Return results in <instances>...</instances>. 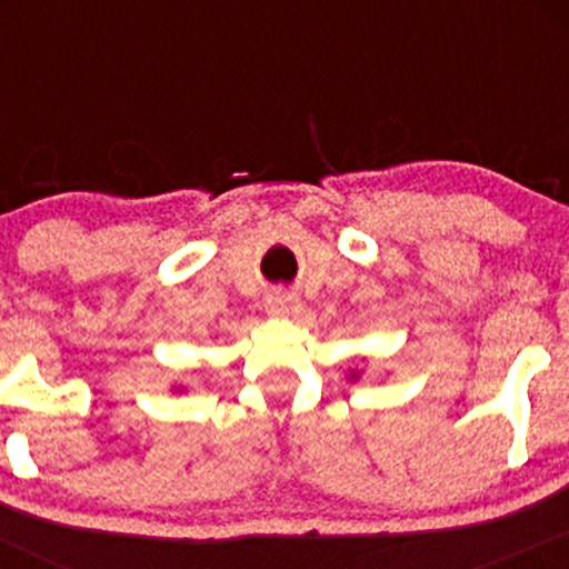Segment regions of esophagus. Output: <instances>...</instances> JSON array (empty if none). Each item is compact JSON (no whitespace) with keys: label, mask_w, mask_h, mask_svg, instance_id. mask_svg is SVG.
I'll list each match as a JSON object with an SVG mask.
<instances>
[{"label":"esophagus","mask_w":569,"mask_h":569,"mask_svg":"<svg viewBox=\"0 0 569 569\" xmlns=\"http://www.w3.org/2000/svg\"><path fill=\"white\" fill-rule=\"evenodd\" d=\"M264 310L270 312V316H278V318H289V316H297L299 312V299L297 297H289V293H270V297L264 299Z\"/></svg>","instance_id":"34e87169"}]
</instances>
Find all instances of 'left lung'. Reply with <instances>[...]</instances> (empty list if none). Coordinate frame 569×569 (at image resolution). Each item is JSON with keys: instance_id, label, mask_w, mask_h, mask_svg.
<instances>
[{"instance_id": "8db88e82", "label": "left lung", "mask_w": 569, "mask_h": 569, "mask_svg": "<svg viewBox=\"0 0 569 569\" xmlns=\"http://www.w3.org/2000/svg\"><path fill=\"white\" fill-rule=\"evenodd\" d=\"M358 377H361V371H358V369H350L348 380H350V382H356V380H358Z\"/></svg>"}]
</instances>
